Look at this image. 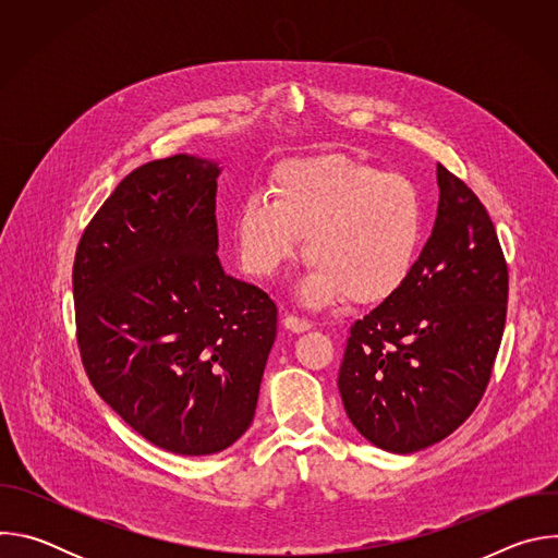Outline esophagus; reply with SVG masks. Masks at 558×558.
<instances>
[{
  "instance_id": "1",
  "label": "esophagus",
  "mask_w": 558,
  "mask_h": 558,
  "mask_svg": "<svg viewBox=\"0 0 558 558\" xmlns=\"http://www.w3.org/2000/svg\"><path fill=\"white\" fill-rule=\"evenodd\" d=\"M282 325L291 333H304V331H311V327H313L308 320H302V317H295V315H284Z\"/></svg>"
}]
</instances>
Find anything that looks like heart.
Here are the masks:
<instances>
[{"mask_svg":"<svg viewBox=\"0 0 558 558\" xmlns=\"http://www.w3.org/2000/svg\"><path fill=\"white\" fill-rule=\"evenodd\" d=\"M269 192L271 198L250 196L233 218L247 274H278L306 238L311 267L298 295L308 306L344 298L377 306L413 276L426 235V207L413 179L333 151L282 163Z\"/></svg>","mask_w":558,"mask_h":558,"instance_id":"obj_1","label":"heart"}]
</instances>
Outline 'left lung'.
Listing matches in <instances>:
<instances>
[{
  "mask_svg": "<svg viewBox=\"0 0 558 558\" xmlns=\"http://www.w3.org/2000/svg\"><path fill=\"white\" fill-rule=\"evenodd\" d=\"M439 207L413 276L351 327L338 375L351 424L411 454L457 430L482 402L499 353L508 265L474 192L437 166Z\"/></svg>",
  "mask_w": 558,
  "mask_h": 558,
  "instance_id": "8db88e82",
  "label": "left lung"
}]
</instances>
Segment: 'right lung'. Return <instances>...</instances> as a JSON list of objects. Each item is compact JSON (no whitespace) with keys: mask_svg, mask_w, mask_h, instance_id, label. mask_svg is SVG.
Instances as JSON below:
<instances>
[{"mask_svg":"<svg viewBox=\"0 0 558 558\" xmlns=\"http://www.w3.org/2000/svg\"><path fill=\"white\" fill-rule=\"evenodd\" d=\"M177 154L128 174L78 241L76 342L101 400L154 446L229 448L252 426L278 308L225 274L216 179Z\"/></svg>","mask_w":558,"mask_h":558,"instance_id":"obj_1","label":"right lung"}]
</instances>
